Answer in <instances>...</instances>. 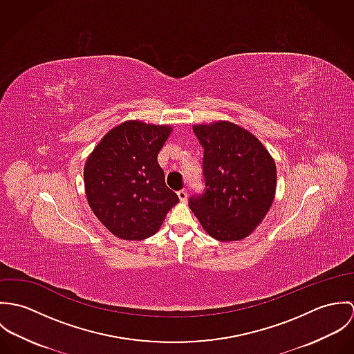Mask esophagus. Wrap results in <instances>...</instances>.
I'll return each instance as SVG.
<instances>
[{"label": "esophagus", "mask_w": 354, "mask_h": 354, "mask_svg": "<svg viewBox=\"0 0 354 354\" xmlns=\"http://www.w3.org/2000/svg\"><path fill=\"white\" fill-rule=\"evenodd\" d=\"M177 195H178V199H180L181 202H187V199H188V191H187V189L178 191Z\"/></svg>", "instance_id": "obj_1"}]
</instances>
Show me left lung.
<instances>
[{
	"mask_svg": "<svg viewBox=\"0 0 354 354\" xmlns=\"http://www.w3.org/2000/svg\"><path fill=\"white\" fill-rule=\"evenodd\" d=\"M194 132L204 149L205 189L191 196L189 207L212 239L243 240L272 204L275 162L257 138L233 122L195 125Z\"/></svg>",
	"mask_w": 354,
	"mask_h": 354,
	"instance_id": "1",
	"label": "left lung"
}]
</instances>
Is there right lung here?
Listing matches in <instances>:
<instances>
[{
    "instance_id": "obj_1",
    "label": "right lung",
    "mask_w": 354,
    "mask_h": 354,
    "mask_svg": "<svg viewBox=\"0 0 354 354\" xmlns=\"http://www.w3.org/2000/svg\"><path fill=\"white\" fill-rule=\"evenodd\" d=\"M171 131L170 125L129 120L109 131L87 158V202L115 237H151L178 203L156 159Z\"/></svg>"
}]
</instances>
